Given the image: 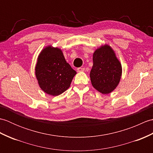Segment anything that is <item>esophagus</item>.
<instances>
[{"instance_id": "1", "label": "esophagus", "mask_w": 153, "mask_h": 153, "mask_svg": "<svg viewBox=\"0 0 153 153\" xmlns=\"http://www.w3.org/2000/svg\"><path fill=\"white\" fill-rule=\"evenodd\" d=\"M77 70L78 72H82V71L85 70V68H78L77 69Z\"/></svg>"}]
</instances>
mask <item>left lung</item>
Wrapping results in <instances>:
<instances>
[{
    "label": "left lung",
    "mask_w": 153,
    "mask_h": 153,
    "mask_svg": "<svg viewBox=\"0 0 153 153\" xmlns=\"http://www.w3.org/2000/svg\"><path fill=\"white\" fill-rule=\"evenodd\" d=\"M93 65L90 72L93 87L102 94H109L118 85L122 77V64L113 48L105 44L93 55Z\"/></svg>",
    "instance_id": "obj_1"
}]
</instances>
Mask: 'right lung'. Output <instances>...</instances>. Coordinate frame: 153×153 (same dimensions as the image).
<instances>
[{
    "instance_id": "add662e5",
    "label": "right lung",
    "mask_w": 153,
    "mask_h": 153,
    "mask_svg": "<svg viewBox=\"0 0 153 153\" xmlns=\"http://www.w3.org/2000/svg\"><path fill=\"white\" fill-rule=\"evenodd\" d=\"M35 76L40 88L52 96L66 91L77 72L66 62L60 48L48 45L37 57Z\"/></svg>"
}]
</instances>
